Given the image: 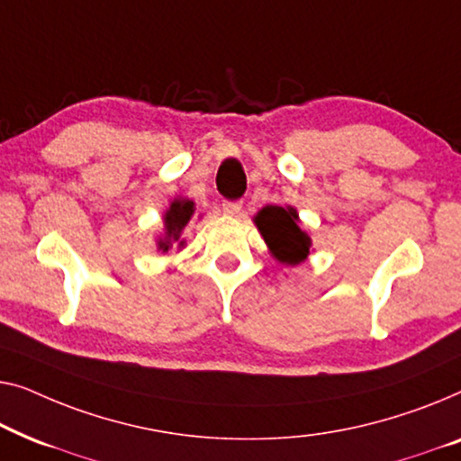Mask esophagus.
<instances>
[{
    "label": "esophagus",
    "mask_w": 461,
    "mask_h": 461,
    "mask_svg": "<svg viewBox=\"0 0 461 461\" xmlns=\"http://www.w3.org/2000/svg\"><path fill=\"white\" fill-rule=\"evenodd\" d=\"M240 211H242V203H240V200H225L223 203L225 215L236 217V215H240Z\"/></svg>",
    "instance_id": "esophagus-1"
}]
</instances>
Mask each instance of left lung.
<instances>
[{
  "instance_id": "1",
  "label": "left lung",
  "mask_w": 461,
  "mask_h": 461,
  "mask_svg": "<svg viewBox=\"0 0 461 461\" xmlns=\"http://www.w3.org/2000/svg\"><path fill=\"white\" fill-rule=\"evenodd\" d=\"M255 225L280 263L298 265L309 257L311 238L298 228V212L293 206H263L255 215Z\"/></svg>"
}]
</instances>
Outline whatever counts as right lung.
<instances>
[{"label": "right lung", "instance_id": "add662e5", "mask_svg": "<svg viewBox=\"0 0 461 461\" xmlns=\"http://www.w3.org/2000/svg\"><path fill=\"white\" fill-rule=\"evenodd\" d=\"M194 215V203L187 198H175L165 212V236L158 238V250L167 252L173 244L184 246L181 231Z\"/></svg>", "mask_w": 461, "mask_h": 461}]
</instances>
